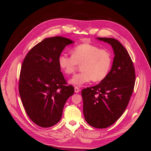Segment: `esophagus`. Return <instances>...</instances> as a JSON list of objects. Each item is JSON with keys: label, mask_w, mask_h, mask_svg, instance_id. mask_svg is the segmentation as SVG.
<instances>
[{"label": "esophagus", "mask_w": 151, "mask_h": 151, "mask_svg": "<svg viewBox=\"0 0 151 151\" xmlns=\"http://www.w3.org/2000/svg\"><path fill=\"white\" fill-rule=\"evenodd\" d=\"M74 91H75V93H79V91H80V89H79V88H78V87H77V86H76V87H75V88H74Z\"/></svg>", "instance_id": "esophagus-1"}]
</instances>
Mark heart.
Returning <instances> with one entry per match:
<instances>
[{
    "instance_id": "obj_1",
    "label": "heart",
    "mask_w": 151,
    "mask_h": 151,
    "mask_svg": "<svg viewBox=\"0 0 151 151\" xmlns=\"http://www.w3.org/2000/svg\"><path fill=\"white\" fill-rule=\"evenodd\" d=\"M72 56L62 53L58 64L67 75L74 74L79 65L81 71L74 76L70 83L81 86L92 80L98 83L106 78L110 70L112 57L108 50L89 43L76 46L72 50Z\"/></svg>"
}]
</instances>
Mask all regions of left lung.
<instances>
[{"label": "left lung", "instance_id": "obj_1", "mask_svg": "<svg viewBox=\"0 0 151 151\" xmlns=\"http://www.w3.org/2000/svg\"><path fill=\"white\" fill-rule=\"evenodd\" d=\"M111 45L115 57L111 70L96 86L82 90L83 113L89 125L105 129L113 125L125 111L134 91L135 72L133 62L118 40L98 38Z\"/></svg>", "mask_w": 151, "mask_h": 151}]
</instances>
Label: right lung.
<instances>
[{"label":"right lung","instance_id":"right-lung-1","mask_svg":"<svg viewBox=\"0 0 151 151\" xmlns=\"http://www.w3.org/2000/svg\"><path fill=\"white\" fill-rule=\"evenodd\" d=\"M70 40L45 38L27 53L21 65L19 92L27 115L35 124L47 128L60 120L67 99L74 88L67 85L58 57Z\"/></svg>","mask_w":151,"mask_h":151}]
</instances>
